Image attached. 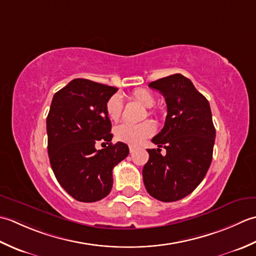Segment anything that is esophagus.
<instances>
[{
  "label": "esophagus",
  "instance_id": "esophagus-1",
  "mask_svg": "<svg viewBox=\"0 0 256 256\" xmlns=\"http://www.w3.org/2000/svg\"><path fill=\"white\" fill-rule=\"evenodd\" d=\"M129 151H130V154L134 152V146H129Z\"/></svg>",
  "mask_w": 256,
  "mask_h": 256
}]
</instances>
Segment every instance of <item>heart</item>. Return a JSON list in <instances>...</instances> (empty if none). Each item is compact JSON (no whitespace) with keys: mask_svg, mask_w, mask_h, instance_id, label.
<instances>
[{"mask_svg":"<svg viewBox=\"0 0 256 256\" xmlns=\"http://www.w3.org/2000/svg\"><path fill=\"white\" fill-rule=\"evenodd\" d=\"M130 97H132L134 100L142 104V106L150 108L154 105L156 98L154 96L147 90H142V88H139V90H134L130 94ZM122 112V99L120 95L118 94H114L110 98L108 99L106 102V112L109 119L116 122L120 117ZM154 132V124L150 122H144L142 124H122L114 128V138H116L118 142H122L124 144H132V146H137L142 144L146 138H148Z\"/></svg>","mask_w":256,"mask_h":256,"instance_id":"b5f03b06","label":"heart"}]
</instances>
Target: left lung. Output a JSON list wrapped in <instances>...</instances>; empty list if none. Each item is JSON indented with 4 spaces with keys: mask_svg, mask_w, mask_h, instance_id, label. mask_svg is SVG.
Listing matches in <instances>:
<instances>
[{
    "mask_svg": "<svg viewBox=\"0 0 256 256\" xmlns=\"http://www.w3.org/2000/svg\"><path fill=\"white\" fill-rule=\"evenodd\" d=\"M149 87L162 94L168 114L164 128L151 140L159 148L147 149L144 184L154 199L178 201L201 184L211 164L216 128L210 104L181 74L160 78ZM162 146L166 156L160 154Z\"/></svg>",
    "mask_w": 256,
    "mask_h": 256,
    "instance_id": "obj_1",
    "label": "left lung"
}]
</instances>
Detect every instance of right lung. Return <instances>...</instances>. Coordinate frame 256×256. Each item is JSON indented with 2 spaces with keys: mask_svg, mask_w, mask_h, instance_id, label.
Instances as JSON below:
<instances>
[{
  "mask_svg": "<svg viewBox=\"0 0 256 256\" xmlns=\"http://www.w3.org/2000/svg\"><path fill=\"white\" fill-rule=\"evenodd\" d=\"M118 88L76 78L57 92L46 119L52 169L67 194L80 202H96L112 188V169L129 148L112 144L106 102ZM99 141L108 144L97 150Z\"/></svg>",
  "mask_w": 256,
  "mask_h": 256,
  "instance_id": "1",
  "label": "right lung"
}]
</instances>
